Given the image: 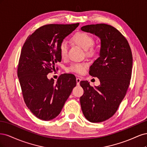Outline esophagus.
<instances>
[{
    "label": "esophagus",
    "instance_id": "1",
    "mask_svg": "<svg viewBox=\"0 0 147 147\" xmlns=\"http://www.w3.org/2000/svg\"><path fill=\"white\" fill-rule=\"evenodd\" d=\"M81 78H77V79H76V81H77V85H79L80 84V82H81Z\"/></svg>",
    "mask_w": 147,
    "mask_h": 147
}]
</instances>
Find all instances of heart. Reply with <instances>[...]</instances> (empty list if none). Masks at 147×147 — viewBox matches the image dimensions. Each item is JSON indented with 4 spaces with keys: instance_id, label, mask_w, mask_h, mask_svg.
Masks as SVG:
<instances>
[{
    "instance_id": "heart-1",
    "label": "heart",
    "mask_w": 147,
    "mask_h": 147,
    "mask_svg": "<svg viewBox=\"0 0 147 147\" xmlns=\"http://www.w3.org/2000/svg\"><path fill=\"white\" fill-rule=\"evenodd\" d=\"M72 41L86 51L88 55H93L95 53V49L91 46L94 43V39L88 34L84 32L75 33L71 38ZM68 45L65 42H63L59 45V53L62 58H65L67 55ZM88 64L86 63H74L67 69L68 71L72 72L83 74L86 72Z\"/></svg>"
}]
</instances>
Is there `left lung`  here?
Here are the masks:
<instances>
[{"mask_svg":"<svg viewBox=\"0 0 147 147\" xmlns=\"http://www.w3.org/2000/svg\"><path fill=\"white\" fill-rule=\"evenodd\" d=\"M81 30L100 40L99 57L89 72L98 78L100 84L92 87L88 81H82L84 94L80 99L86 119L100 123L113 116L126 95L131 78L132 52L126 38L112 26L90 24Z\"/></svg>","mask_w":147,"mask_h":147,"instance_id":"left-lung-1","label":"left lung"}]
</instances>
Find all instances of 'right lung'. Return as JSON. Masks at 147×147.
Listing matches in <instances>:
<instances>
[{
  "label": "right lung",
  "instance_id": "obj_1",
  "mask_svg": "<svg viewBox=\"0 0 147 147\" xmlns=\"http://www.w3.org/2000/svg\"><path fill=\"white\" fill-rule=\"evenodd\" d=\"M79 25L47 24L29 35L22 48L18 67L26 106L37 118L49 121L58 115L77 82L72 74H63L56 82L48 73L61 62L59 45Z\"/></svg>",
  "mask_w": 147,
  "mask_h": 147
}]
</instances>
